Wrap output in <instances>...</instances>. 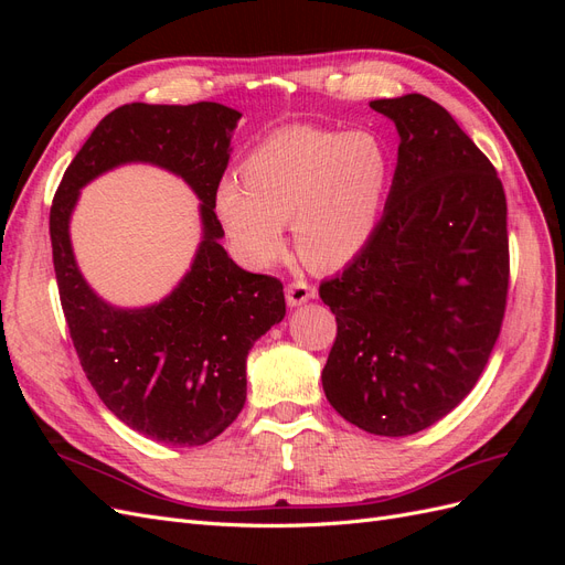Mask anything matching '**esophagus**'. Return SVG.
Wrapping results in <instances>:
<instances>
[{"mask_svg":"<svg viewBox=\"0 0 565 565\" xmlns=\"http://www.w3.org/2000/svg\"><path fill=\"white\" fill-rule=\"evenodd\" d=\"M316 297V289L306 280H295L285 287V299L289 306H301Z\"/></svg>","mask_w":565,"mask_h":565,"instance_id":"obj_1","label":"esophagus"}]
</instances>
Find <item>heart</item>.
Returning <instances> with one entry per match:
<instances>
[{"label":"heart","mask_w":565,"mask_h":565,"mask_svg":"<svg viewBox=\"0 0 565 565\" xmlns=\"http://www.w3.org/2000/svg\"><path fill=\"white\" fill-rule=\"evenodd\" d=\"M243 183L224 179L214 207L235 254L268 268L285 252V224L306 264L339 268L377 233L393 177L388 146L370 129L289 127L243 162Z\"/></svg>","instance_id":"heart-1"}]
</instances>
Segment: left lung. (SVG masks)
<instances>
[{
	"instance_id": "left-lung-1",
	"label": "left lung",
	"mask_w": 565,
	"mask_h": 565,
	"mask_svg": "<svg viewBox=\"0 0 565 565\" xmlns=\"http://www.w3.org/2000/svg\"><path fill=\"white\" fill-rule=\"evenodd\" d=\"M370 108L396 125L398 162L370 245L320 285L337 316L322 388L358 429L409 436L467 398L500 337L507 198L436 100L407 94Z\"/></svg>"
}]
</instances>
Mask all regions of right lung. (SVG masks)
Instances as JSON below:
<instances>
[{
  "instance_id": "obj_1",
  "label": "right lung",
  "mask_w": 565,
  "mask_h": 565,
  "mask_svg": "<svg viewBox=\"0 0 565 565\" xmlns=\"http://www.w3.org/2000/svg\"><path fill=\"white\" fill-rule=\"evenodd\" d=\"M243 115L212 100L115 108L79 148L49 214L61 306L84 374L110 413L152 440L193 448L235 422L247 398V353L285 318L282 282L247 273L221 247L214 198ZM181 175L201 200L203 241L162 302L119 310L83 280L70 243L78 191L119 163Z\"/></svg>"
}]
</instances>
